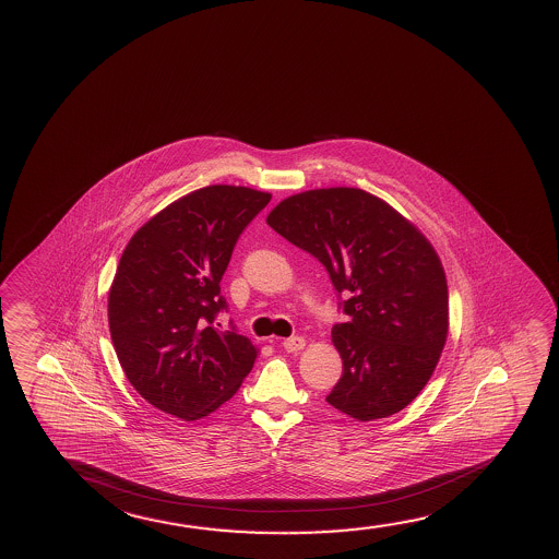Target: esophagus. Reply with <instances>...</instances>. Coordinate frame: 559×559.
<instances>
[{"label":"esophagus","mask_w":559,"mask_h":559,"mask_svg":"<svg viewBox=\"0 0 559 559\" xmlns=\"http://www.w3.org/2000/svg\"><path fill=\"white\" fill-rule=\"evenodd\" d=\"M305 337L301 336H293L284 340L285 352H289V354H297V352H301L302 347H305Z\"/></svg>","instance_id":"34e87169"}]
</instances>
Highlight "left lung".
I'll return each instance as SVG.
<instances>
[{
    "mask_svg": "<svg viewBox=\"0 0 559 559\" xmlns=\"http://www.w3.org/2000/svg\"><path fill=\"white\" fill-rule=\"evenodd\" d=\"M266 223L319 258L349 320L332 329L344 372L326 396L357 421L406 408L431 379L449 334L441 258L414 223L361 188L293 194Z\"/></svg>",
    "mask_w": 559,
    "mask_h": 559,
    "instance_id": "1",
    "label": "left lung"
}]
</instances>
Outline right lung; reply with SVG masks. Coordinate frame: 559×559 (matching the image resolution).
Listing matches in <instances>:
<instances>
[{"instance_id":"add662e5","label":"right lung","mask_w":559,"mask_h":559,"mask_svg":"<svg viewBox=\"0 0 559 559\" xmlns=\"http://www.w3.org/2000/svg\"><path fill=\"white\" fill-rule=\"evenodd\" d=\"M272 194L212 185L178 198L126 245L108 292L118 361L151 406L195 421L235 396L258 347L213 326L235 242Z\"/></svg>"}]
</instances>
